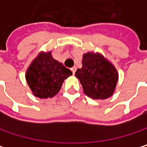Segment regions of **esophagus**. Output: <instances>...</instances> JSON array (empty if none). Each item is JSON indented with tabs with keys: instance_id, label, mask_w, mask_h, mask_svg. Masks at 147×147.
<instances>
[{
	"instance_id": "34e87169",
	"label": "esophagus",
	"mask_w": 147,
	"mask_h": 147,
	"mask_svg": "<svg viewBox=\"0 0 147 147\" xmlns=\"http://www.w3.org/2000/svg\"><path fill=\"white\" fill-rule=\"evenodd\" d=\"M70 69H71V71H72V73H73V75H74V74H75V72H76V70H77V68H76V67H72Z\"/></svg>"
}]
</instances>
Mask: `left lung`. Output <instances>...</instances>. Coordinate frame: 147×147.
Segmentation results:
<instances>
[{
	"instance_id": "left-lung-1",
	"label": "left lung",
	"mask_w": 147,
	"mask_h": 147,
	"mask_svg": "<svg viewBox=\"0 0 147 147\" xmlns=\"http://www.w3.org/2000/svg\"><path fill=\"white\" fill-rule=\"evenodd\" d=\"M82 64L75 76L79 79L85 95L95 100L110 97L119 78L113 63L101 53L89 51L83 55Z\"/></svg>"
}]
</instances>
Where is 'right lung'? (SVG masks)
<instances>
[{"label":"right lung","mask_w":147,"mask_h":147,"mask_svg":"<svg viewBox=\"0 0 147 147\" xmlns=\"http://www.w3.org/2000/svg\"><path fill=\"white\" fill-rule=\"evenodd\" d=\"M70 75H72L70 69L55 60L51 51H41L27 68L26 80L36 97L46 99L56 96L64 79Z\"/></svg>","instance_id":"add662e5"}]
</instances>
